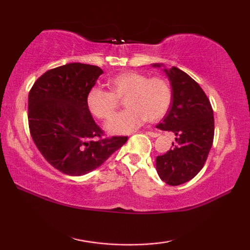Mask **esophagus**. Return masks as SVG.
<instances>
[{
	"mask_svg": "<svg viewBox=\"0 0 250 250\" xmlns=\"http://www.w3.org/2000/svg\"><path fill=\"white\" fill-rule=\"evenodd\" d=\"M147 135H150V137H152V138H156V137H159L160 135V133L159 132H155V131H146V132Z\"/></svg>",
	"mask_w": 250,
	"mask_h": 250,
	"instance_id": "34e87169",
	"label": "esophagus"
}]
</instances>
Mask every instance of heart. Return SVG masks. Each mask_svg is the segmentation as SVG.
I'll return each instance as SVG.
<instances>
[{"label":"heart","mask_w":250,"mask_h":250,"mask_svg":"<svg viewBox=\"0 0 250 250\" xmlns=\"http://www.w3.org/2000/svg\"><path fill=\"white\" fill-rule=\"evenodd\" d=\"M108 87L109 91L91 88L86 104L92 116L108 120L116 112L119 100H125L126 109L105 125L111 133H129L146 119L160 120L172 103L171 86L162 77L149 78L138 71H126L110 78Z\"/></svg>","instance_id":"1"}]
</instances>
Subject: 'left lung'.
<instances>
[{"instance_id":"1","label":"left lung","mask_w":250,"mask_h":250,"mask_svg":"<svg viewBox=\"0 0 250 250\" xmlns=\"http://www.w3.org/2000/svg\"><path fill=\"white\" fill-rule=\"evenodd\" d=\"M164 71L171 83L172 103L156 128L174 132L176 145L156 156V171L163 182L176 186L192 180L204 167L214 140V113L209 99L192 77L176 67Z\"/></svg>"}]
</instances>
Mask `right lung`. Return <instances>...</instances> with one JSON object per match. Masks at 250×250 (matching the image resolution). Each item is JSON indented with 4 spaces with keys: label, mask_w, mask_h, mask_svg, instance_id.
<instances>
[{
    "label": "right lung",
    "mask_w": 250,
    "mask_h": 250,
    "mask_svg": "<svg viewBox=\"0 0 250 250\" xmlns=\"http://www.w3.org/2000/svg\"><path fill=\"white\" fill-rule=\"evenodd\" d=\"M104 71L70 62L49 69L28 94V126L37 149L50 166L67 175L96 170L120 149L128 137L103 139L88 110L87 94Z\"/></svg>",
    "instance_id": "add662e5"
}]
</instances>
